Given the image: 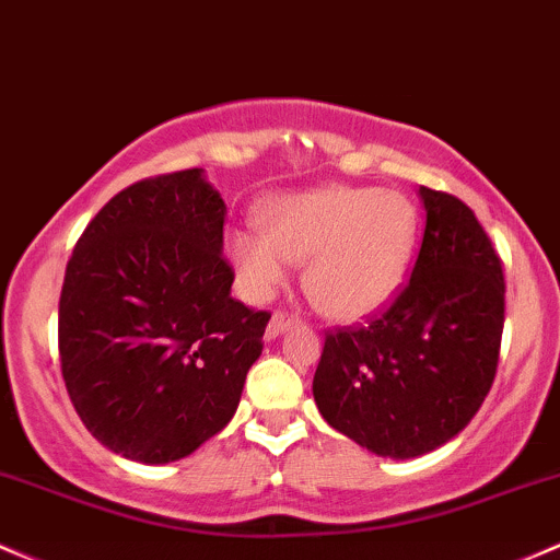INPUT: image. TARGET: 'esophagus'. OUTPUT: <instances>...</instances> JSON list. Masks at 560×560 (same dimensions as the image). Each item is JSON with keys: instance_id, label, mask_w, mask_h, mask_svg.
I'll use <instances>...</instances> for the list:
<instances>
[{"instance_id": "1", "label": "esophagus", "mask_w": 560, "mask_h": 560, "mask_svg": "<svg viewBox=\"0 0 560 560\" xmlns=\"http://www.w3.org/2000/svg\"><path fill=\"white\" fill-rule=\"evenodd\" d=\"M293 323H296V317H293V314L275 312L272 319H269L267 332H264V336H267V341H275V338L282 336V332H285L288 328H293Z\"/></svg>"}]
</instances>
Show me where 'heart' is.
I'll use <instances>...</instances> for the list:
<instances>
[{"instance_id":"heart-1","label":"heart","mask_w":560,"mask_h":560,"mask_svg":"<svg viewBox=\"0 0 560 560\" xmlns=\"http://www.w3.org/2000/svg\"><path fill=\"white\" fill-rule=\"evenodd\" d=\"M261 232L232 230L224 241L243 293L267 301L306 264V296L332 319H362L397 296L418 243V209L397 190L323 187L275 198Z\"/></svg>"}]
</instances>
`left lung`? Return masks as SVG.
Here are the masks:
<instances>
[{
  "label": "left lung",
  "mask_w": 560,
  "mask_h": 560,
  "mask_svg": "<svg viewBox=\"0 0 560 560\" xmlns=\"http://www.w3.org/2000/svg\"><path fill=\"white\" fill-rule=\"evenodd\" d=\"M425 230L410 282L362 328L325 336L312 394L336 431L410 460L455 439L498 370L505 280L463 200L420 187Z\"/></svg>",
  "instance_id": "obj_1"
}]
</instances>
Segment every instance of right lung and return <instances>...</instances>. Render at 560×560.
Here are the masks:
<instances>
[{"label":"right lung","mask_w":560,"mask_h":560,"mask_svg":"<svg viewBox=\"0 0 560 560\" xmlns=\"http://www.w3.org/2000/svg\"><path fill=\"white\" fill-rule=\"evenodd\" d=\"M224 217L203 168L142 179L100 209L66 267L62 381L127 460L163 466L217 436L264 349L269 314L230 296Z\"/></svg>","instance_id":"add662e5"}]
</instances>
